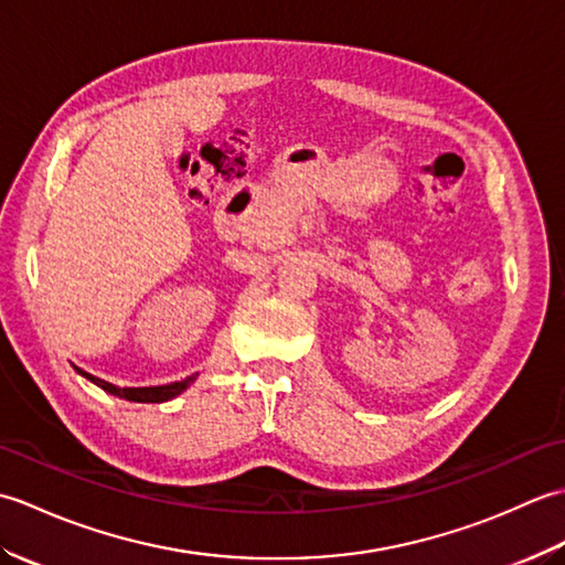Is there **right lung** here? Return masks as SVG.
<instances>
[{"label": "right lung", "mask_w": 565, "mask_h": 565, "mask_svg": "<svg viewBox=\"0 0 565 565\" xmlns=\"http://www.w3.org/2000/svg\"><path fill=\"white\" fill-rule=\"evenodd\" d=\"M82 376H87L92 383H97L99 388H104L106 393L111 395H118V398H126V401H134V403H164V401H172L174 395L182 393L191 381H194V376H186L182 381H174V383H167V386H150V388H118L114 386V383L109 381H102L97 376L87 374V371L79 369Z\"/></svg>", "instance_id": "obj_1"}]
</instances>
